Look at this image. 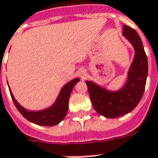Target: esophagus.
<instances>
[{
  "instance_id": "esophagus-1",
  "label": "esophagus",
  "mask_w": 158,
  "mask_h": 158,
  "mask_svg": "<svg viewBox=\"0 0 158 158\" xmlns=\"http://www.w3.org/2000/svg\"><path fill=\"white\" fill-rule=\"evenodd\" d=\"M79 75H80V77L82 78V79H84V72L83 71H81L80 73H79Z\"/></svg>"
}]
</instances>
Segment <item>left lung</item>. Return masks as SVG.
Listing matches in <instances>:
<instances>
[{"label":"left lung","instance_id":"obj_1","mask_svg":"<svg viewBox=\"0 0 158 158\" xmlns=\"http://www.w3.org/2000/svg\"><path fill=\"white\" fill-rule=\"evenodd\" d=\"M123 35L132 44L135 52L123 87L118 90H110L93 81H86L94 110L110 118L127 114L136 107L142 99L147 79V56L139 35L127 25H123Z\"/></svg>","mask_w":158,"mask_h":158}]
</instances>
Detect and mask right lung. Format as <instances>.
Returning a JSON list of instances; mask_svg holds the SVG:
<instances>
[{"mask_svg": "<svg viewBox=\"0 0 158 158\" xmlns=\"http://www.w3.org/2000/svg\"><path fill=\"white\" fill-rule=\"evenodd\" d=\"M79 80L80 79L79 78H75L72 80L69 81L68 83H66L60 90L58 97L56 98V101L52 105L46 109L37 110V111L28 110L23 107L14 98L9 87V89L12 99L16 106V109L18 110L23 117L25 118L31 123H35L36 125L45 126V127H53L59 124L65 118L68 110V102H69L71 93L75 85Z\"/></svg>", "mask_w": 158, "mask_h": 158, "instance_id": "1", "label": "right lung"}]
</instances>
